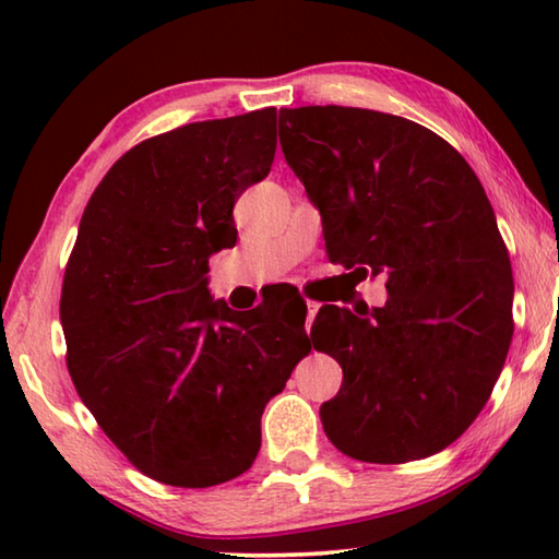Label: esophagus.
Masks as SVG:
<instances>
[{
	"label": "esophagus",
	"mask_w": 559,
	"mask_h": 559,
	"mask_svg": "<svg viewBox=\"0 0 559 559\" xmlns=\"http://www.w3.org/2000/svg\"><path fill=\"white\" fill-rule=\"evenodd\" d=\"M308 306V318H306V328L310 330V325H313V320H316V313H318V308H320V302H316V300H308L306 302Z\"/></svg>",
	"instance_id": "34e87169"
}]
</instances>
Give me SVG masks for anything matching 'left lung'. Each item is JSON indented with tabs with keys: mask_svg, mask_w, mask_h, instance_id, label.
Wrapping results in <instances>:
<instances>
[{
	"mask_svg": "<svg viewBox=\"0 0 559 559\" xmlns=\"http://www.w3.org/2000/svg\"><path fill=\"white\" fill-rule=\"evenodd\" d=\"M278 138L330 261L384 273L390 293L370 313L316 318L313 347L343 367L320 406L328 439L367 463L439 453L486 406L513 337V271L484 185L437 132L390 112L281 108Z\"/></svg>",
	"mask_w": 559,
	"mask_h": 559,
	"instance_id": "8db88e82",
	"label": "left lung"
}]
</instances>
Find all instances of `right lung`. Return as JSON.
I'll return each mask as SVG.
<instances>
[{"label":"right lung","mask_w":559,"mask_h":559,"mask_svg":"<svg viewBox=\"0 0 559 559\" xmlns=\"http://www.w3.org/2000/svg\"><path fill=\"white\" fill-rule=\"evenodd\" d=\"M276 108L189 122L100 179L66 266L61 323L75 392L159 484L210 488L251 468L261 414L310 353L306 316L236 313L206 288L236 243L234 204L271 173Z\"/></svg>","instance_id":"right-lung-1"}]
</instances>
